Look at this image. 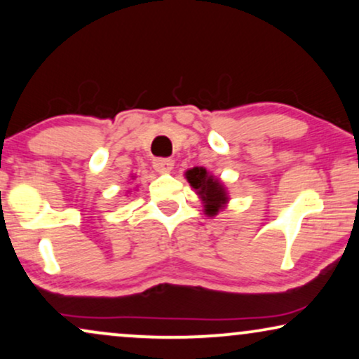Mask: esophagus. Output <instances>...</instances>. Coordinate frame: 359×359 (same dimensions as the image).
I'll return each instance as SVG.
<instances>
[{
  "instance_id": "1",
  "label": "esophagus",
  "mask_w": 359,
  "mask_h": 359,
  "mask_svg": "<svg viewBox=\"0 0 359 359\" xmlns=\"http://www.w3.org/2000/svg\"><path fill=\"white\" fill-rule=\"evenodd\" d=\"M173 160L170 158H155L154 160V168L158 171V173H170L173 170Z\"/></svg>"
}]
</instances>
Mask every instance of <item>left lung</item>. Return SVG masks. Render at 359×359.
<instances>
[{
    "instance_id": "1",
    "label": "left lung",
    "mask_w": 359,
    "mask_h": 359,
    "mask_svg": "<svg viewBox=\"0 0 359 359\" xmlns=\"http://www.w3.org/2000/svg\"><path fill=\"white\" fill-rule=\"evenodd\" d=\"M186 180L191 188L199 196L201 203L204 205V212L212 217L217 215L219 210H224L229 204V191L217 176L209 173L204 166H194L184 171Z\"/></svg>"
}]
</instances>
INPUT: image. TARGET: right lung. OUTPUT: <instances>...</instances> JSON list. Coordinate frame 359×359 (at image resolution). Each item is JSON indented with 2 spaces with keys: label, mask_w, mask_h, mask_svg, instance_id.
I'll return each instance as SVG.
<instances>
[{
  "label": "right lung",
  "mask_w": 359,
  "mask_h": 359,
  "mask_svg": "<svg viewBox=\"0 0 359 359\" xmlns=\"http://www.w3.org/2000/svg\"><path fill=\"white\" fill-rule=\"evenodd\" d=\"M132 180H134V178H132ZM127 193H129V191H127Z\"/></svg>",
  "instance_id": "add662e5"
}]
</instances>
